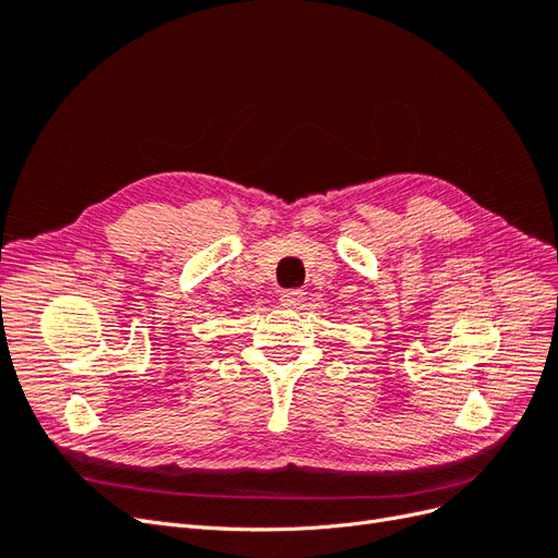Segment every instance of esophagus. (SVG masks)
Instances as JSON below:
<instances>
[{
  "label": "esophagus",
  "mask_w": 558,
  "mask_h": 558,
  "mask_svg": "<svg viewBox=\"0 0 558 558\" xmlns=\"http://www.w3.org/2000/svg\"><path fill=\"white\" fill-rule=\"evenodd\" d=\"M279 300H281V305H283V307H298L300 302L305 300V291H302V289H289V291H281Z\"/></svg>",
  "instance_id": "esophagus-1"
}]
</instances>
